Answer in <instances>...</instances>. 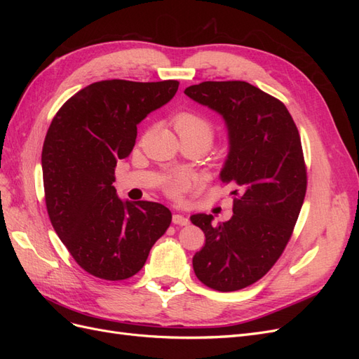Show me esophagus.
Here are the masks:
<instances>
[{"mask_svg":"<svg viewBox=\"0 0 359 359\" xmlns=\"http://www.w3.org/2000/svg\"><path fill=\"white\" fill-rule=\"evenodd\" d=\"M172 222L175 223V224H180V226H187V224L190 223L189 217L182 215V214H173V217H172Z\"/></svg>","mask_w":359,"mask_h":359,"instance_id":"1","label":"esophagus"}]
</instances>
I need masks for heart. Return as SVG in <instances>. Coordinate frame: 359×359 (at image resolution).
Wrapping results in <instances>:
<instances>
[{"label": "heart", "instance_id": "heart-1", "mask_svg": "<svg viewBox=\"0 0 359 359\" xmlns=\"http://www.w3.org/2000/svg\"><path fill=\"white\" fill-rule=\"evenodd\" d=\"M173 124L182 139L196 140L203 148H210L215 137V127L210 118L198 112H181L173 118ZM189 189V180L184 175H172L165 184V190L172 198H180Z\"/></svg>", "mask_w": 359, "mask_h": 359}]
</instances>
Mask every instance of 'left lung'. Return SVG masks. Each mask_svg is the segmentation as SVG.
I'll use <instances>...</instances> for the list:
<instances>
[{"mask_svg":"<svg viewBox=\"0 0 359 359\" xmlns=\"http://www.w3.org/2000/svg\"><path fill=\"white\" fill-rule=\"evenodd\" d=\"M184 93L223 115L231 149L220 177L238 187L229 222L190 217L205 233L193 269L214 290H240L274 266L297 224L307 191L299 132L283 102L248 82L206 81Z\"/></svg>","mask_w":359,"mask_h":359,"instance_id":"8db88e82","label":"left lung"}]
</instances>
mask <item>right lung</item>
Returning a JSON list of instances; mask_svg holds the SVG:
<instances>
[{
  "label": "right lung",
  "mask_w": 359,
  "mask_h": 359,
  "mask_svg": "<svg viewBox=\"0 0 359 359\" xmlns=\"http://www.w3.org/2000/svg\"><path fill=\"white\" fill-rule=\"evenodd\" d=\"M178 85L94 82L72 95L48 128L41 151L48 215L76 264L94 277H133L172 222L165 205L123 202L112 184L116 161L135 147L137 124Z\"/></svg>",
  "instance_id": "add662e5"
}]
</instances>
